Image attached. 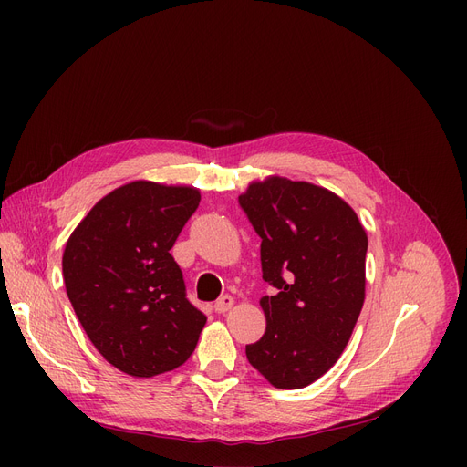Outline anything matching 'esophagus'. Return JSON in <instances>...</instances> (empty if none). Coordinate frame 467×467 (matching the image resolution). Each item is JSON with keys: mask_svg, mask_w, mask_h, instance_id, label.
<instances>
[{"mask_svg": "<svg viewBox=\"0 0 467 467\" xmlns=\"http://www.w3.org/2000/svg\"><path fill=\"white\" fill-rule=\"evenodd\" d=\"M233 305H234V299H233L231 296H223V297H219V299L215 301L213 308H215V312H219V314H225L227 310L233 308Z\"/></svg>", "mask_w": 467, "mask_h": 467, "instance_id": "34e87169", "label": "esophagus"}]
</instances>
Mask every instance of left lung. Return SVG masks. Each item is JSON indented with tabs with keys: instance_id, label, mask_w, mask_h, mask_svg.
Returning a JSON list of instances; mask_svg holds the SVG:
<instances>
[{
	"instance_id": "obj_1",
	"label": "left lung",
	"mask_w": 467,
	"mask_h": 467,
	"mask_svg": "<svg viewBox=\"0 0 467 467\" xmlns=\"http://www.w3.org/2000/svg\"><path fill=\"white\" fill-rule=\"evenodd\" d=\"M261 236L259 303L265 335L248 361L276 388L297 389L327 373L347 348L365 299L367 234L335 192L306 182L266 178L238 196Z\"/></svg>"
}]
</instances>
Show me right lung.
I'll return each instance as SVG.
<instances>
[{"label":"right lung","instance_id":"obj_1","mask_svg":"<svg viewBox=\"0 0 467 467\" xmlns=\"http://www.w3.org/2000/svg\"><path fill=\"white\" fill-rule=\"evenodd\" d=\"M201 192L132 182L85 215L66 242L62 275L90 342L119 371L155 377L194 352L206 316L189 303L170 255Z\"/></svg>","mask_w":467,"mask_h":467}]
</instances>
